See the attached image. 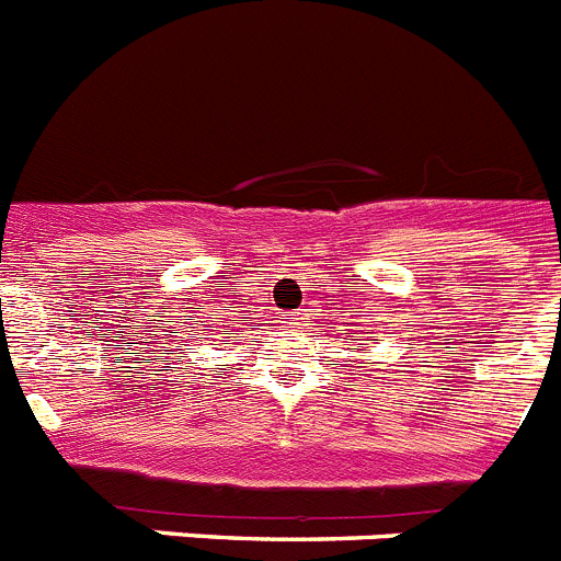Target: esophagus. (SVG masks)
Listing matches in <instances>:
<instances>
[{"label":"esophagus","instance_id":"esophagus-1","mask_svg":"<svg viewBox=\"0 0 561 561\" xmlns=\"http://www.w3.org/2000/svg\"><path fill=\"white\" fill-rule=\"evenodd\" d=\"M286 320H289V323H291V327H300V323H298V320H304V318H300V312H295V314H291V318H286Z\"/></svg>","mask_w":561,"mask_h":561}]
</instances>
